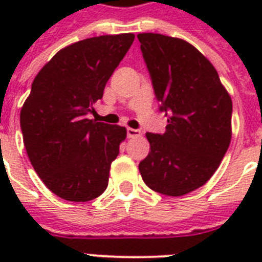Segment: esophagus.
<instances>
[{
  "mask_svg": "<svg viewBox=\"0 0 262 262\" xmlns=\"http://www.w3.org/2000/svg\"><path fill=\"white\" fill-rule=\"evenodd\" d=\"M126 135L127 137H139V136H141V130L140 129H133V127H127Z\"/></svg>",
  "mask_w": 262,
  "mask_h": 262,
  "instance_id": "esophagus-1",
  "label": "esophagus"
}]
</instances>
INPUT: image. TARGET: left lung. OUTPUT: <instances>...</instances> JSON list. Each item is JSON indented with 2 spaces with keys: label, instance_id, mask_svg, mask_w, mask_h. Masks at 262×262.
Returning a JSON list of instances; mask_svg holds the SVG:
<instances>
[{
  "label": "left lung",
  "instance_id": "left-lung-1",
  "mask_svg": "<svg viewBox=\"0 0 262 262\" xmlns=\"http://www.w3.org/2000/svg\"><path fill=\"white\" fill-rule=\"evenodd\" d=\"M164 133H147L151 152L139 164L143 181L166 195L199 189L217 170L231 141L232 102L209 61L190 43L139 34Z\"/></svg>",
  "mask_w": 262,
  "mask_h": 262
}]
</instances>
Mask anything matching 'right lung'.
Instances as JSON below:
<instances>
[{"mask_svg":"<svg viewBox=\"0 0 262 262\" xmlns=\"http://www.w3.org/2000/svg\"><path fill=\"white\" fill-rule=\"evenodd\" d=\"M135 40L133 34L84 39L59 50L35 77L20 126L27 155L54 194L85 203L106 190L126 129L88 119Z\"/></svg>","mask_w":262,"mask_h":262,"instance_id":"add662e5","label":"right lung"}]
</instances>
